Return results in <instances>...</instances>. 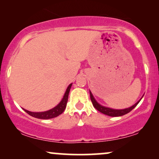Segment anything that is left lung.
<instances>
[{
  "label": "left lung",
  "mask_w": 159,
  "mask_h": 159,
  "mask_svg": "<svg viewBox=\"0 0 159 159\" xmlns=\"http://www.w3.org/2000/svg\"><path fill=\"white\" fill-rule=\"evenodd\" d=\"M90 92V98L91 100H92V102L93 104V106H94L95 108H96L97 111L101 112L102 113L105 114V115L109 116H112V117H117V116H121L125 115V114L129 113L131 111H132L133 109L135 107L137 106V104L139 102V101L141 99L137 102V103H135L134 105H132V107H128V108L126 109H123V110H116V109H112V108H109V107H106L102 106V105H99L97 102L95 100L94 97H93V95L92 94V92Z\"/></svg>",
  "instance_id": "1"
}]
</instances>
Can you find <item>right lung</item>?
Returning <instances> with one entry per match:
<instances>
[{
  "instance_id": "add662e5",
  "label": "right lung",
  "mask_w": 159,
  "mask_h": 159,
  "mask_svg": "<svg viewBox=\"0 0 159 159\" xmlns=\"http://www.w3.org/2000/svg\"><path fill=\"white\" fill-rule=\"evenodd\" d=\"M72 86V84H70L67 87L66 92L65 93L64 97L62 100L59 104L54 107V108L49 110V111H44V112H31L28 111L27 110H25V111L27 113H28L30 116H33L34 118H40V119H50V118H53L57 117V116H60L64 112L65 107H66L67 99H68V95L70 92V89Z\"/></svg>"
}]
</instances>
